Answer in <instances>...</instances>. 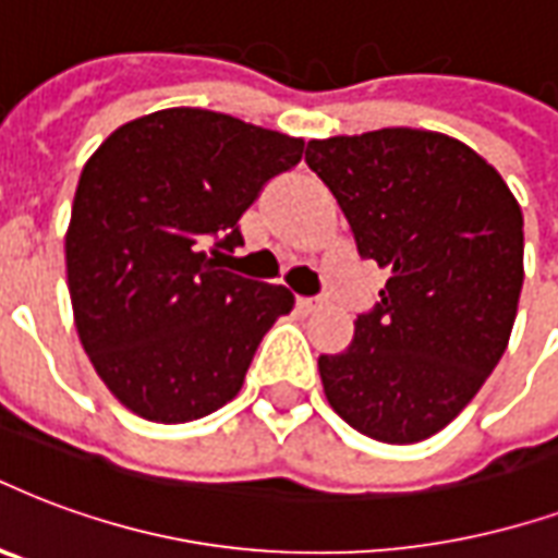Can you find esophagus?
<instances>
[{
    "instance_id": "1",
    "label": "esophagus",
    "mask_w": 558,
    "mask_h": 558,
    "mask_svg": "<svg viewBox=\"0 0 558 558\" xmlns=\"http://www.w3.org/2000/svg\"><path fill=\"white\" fill-rule=\"evenodd\" d=\"M295 304H299L301 313H313L322 307V299H299Z\"/></svg>"
}]
</instances>
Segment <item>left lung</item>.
I'll return each instance as SVG.
<instances>
[{"label":"left lung","mask_w":558,"mask_h":558,"mask_svg":"<svg viewBox=\"0 0 558 558\" xmlns=\"http://www.w3.org/2000/svg\"><path fill=\"white\" fill-rule=\"evenodd\" d=\"M361 257L390 278L352 345L322 354L328 405L381 444L447 428L509 345L523 287V213L488 159L452 135L390 130L307 144Z\"/></svg>","instance_id":"1"}]
</instances>
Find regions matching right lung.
<instances>
[{"mask_svg":"<svg viewBox=\"0 0 558 558\" xmlns=\"http://www.w3.org/2000/svg\"><path fill=\"white\" fill-rule=\"evenodd\" d=\"M301 156L304 138L180 106L123 123L85 162L64 233L73 325L132 414L192 423L242 390L295 299L218 254L242 245V213Z\"/></svg>","mask_w":558,"mask_h":558,"instance_id":"right-lung-1","label":"right lung"}]
</instances>
